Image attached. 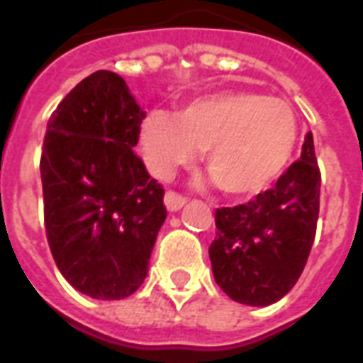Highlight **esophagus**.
<instances>
[{
  "label": "esophagus",
  "mask_w": 363,
  "mask_h": 363,
  "mask_svg": "<svg viewBox=\"0 0 363 363\" xmlns=\"http://www.w3.org/2000/svg\"><path fill=\"white\" fill-rule=\"evenodd\" d=\"M186 204V198L179 194V192H174V190H167L165 192V206L169 212H177V210H181L182 206Z\"/></svg>",
  "instance_id": "obj_1"
}]
</instances>
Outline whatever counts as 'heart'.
I'll return each mask as SVG.
<instances>
[{
	"label": "heart",
	"mask_w": 363,
	"mask_h": 363,
	"mask_svg": "<svg viewBox=\"0 0 363 363\" xmlns=\"http://www.w3.org/2000/svg\"><path fill=\"white\" fill-rule=\"evenodd\" d=\"M297 118L281 99L255 91H220L184 104L177 114L155 111L142 124L150 171L167 179L204 151V167L229 196H255L280 179L296 151Z\"/></svg>",
	"instance_id": "heart-1"
}]
</instances>
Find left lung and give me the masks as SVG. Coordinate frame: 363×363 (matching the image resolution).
Listing matches in <instances>:
<instances>
[{"label":"left lung","mask_w":363,"mask_h":363,"mask_svg":"<svg viewBox=\"0 0 363 363\" xmlns=\"http://www.w3.org/2000/svg\"><path fill=\"white\" fill-rule=\"evenodd\" d=\"M319 194L320 171L307 132L301 157L276 186L247 204L216 210L210 260L216 284L233 301L264 307L296 286L317 231Z\"/></svg>","instance_id":"8db88e82"}]
</instances>
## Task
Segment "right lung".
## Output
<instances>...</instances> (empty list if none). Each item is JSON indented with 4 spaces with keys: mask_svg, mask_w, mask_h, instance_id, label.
Listing matches in <instances>:
<instances>
[{
    "mask_svg": "<svg viewBox=\"0 0 363 363\" xmlns=\"http://www.w3.org/2000/svg\"><path fill=\"white\" fill-rule=\"evenodd\" d=\"M145 112L118 74L99 69L52 112L40 155L44 225L56 267L95 299L147 276L165 190L134 153Z\"/></svg>",
    "mask_w": 363,
    "mask_h": 363,
    "instance_id": "obj_1",
    "label": "right lung"
}]
</instances>
